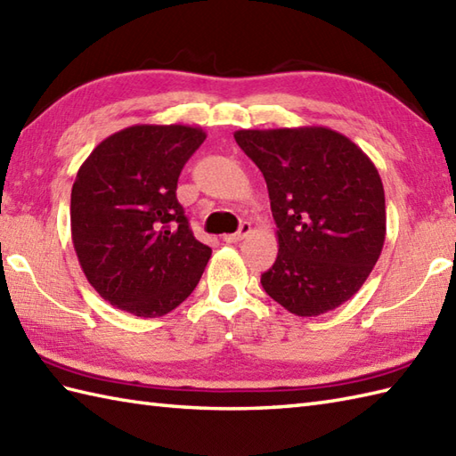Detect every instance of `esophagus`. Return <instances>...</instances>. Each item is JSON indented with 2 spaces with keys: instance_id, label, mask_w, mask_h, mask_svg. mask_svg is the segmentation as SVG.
Listing matches in <instances>:
<instances>
[{
  "instance_id": "obj_1",
  "label": "esophagus",
  "mask_w": 456,
  "mask_h": 456,
  "mask_svg": "<svg viewBox=\"0 0 456 456\" xmlns=\"http://www.w3.org/2000/svg\"><path fill=\"white\" fill-rule=\"evenodd\" d=\"M250 231H253V227H250V223H248V221H243V223H240V227H239L237 233L225 235L223 239H225L227 243H239V240H243V239L250 233Z\"/></svg>"
}]
</instances>
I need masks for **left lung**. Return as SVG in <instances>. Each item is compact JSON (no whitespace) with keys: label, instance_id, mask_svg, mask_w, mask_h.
I'll list each match as a JSON object with an SVG mask.
<instances>
[{"label":"left lung","instance_id":"obj_1","mask_svg":"<svg viewBox=\"0 0 456 456\" xmlns=\"http://www.w3.org/2000/svg\"><path fill=\"white\" fill-rule=\"evenodd\" d=\"M235 141L263 172L278 256L265 292L299 317L351 299L386 239L384 186L362 149L329 127L240 129Z\"/></svg>","mask_w":456,"mask_h":456}]
</instances>
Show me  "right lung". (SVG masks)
<instances>
[{
    "instance_id": "obj_1",
    "label": "right lung",
    "mask_w": 456,
    "mask_h": 456,
    "mask_svg": "<svg viewBox=\"0 0 456 456\" xmlns=\"http://www.w3.org/2000/svg\"><path fill=\"white\" fill-rule=\"evenodd\" d=\"M206 131L133 125L103 139L76 174L72 243L92 288L137 317H162L186 299L211 248L193 237L176 200L178 176Z\"/></svg>"
}]
</instances>
